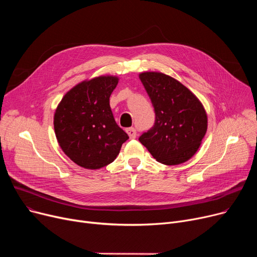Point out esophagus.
<instances>
[{
  "label": "esophagus",
  "mask_w": 257,
  "mask_h": 257,
  "mask_svg": "<svg viewBox=\"0 0 257 257\" xmlns=\"http://www.w3.org/2000/svg\"><path fill=\"white\" fill-rule=\"evenodd\" d=\"M126 132L128 133V136H129L130 139H136L137 138V129L136 128H133V127L128 128V129H126Z\"/></svg>",
  "instance_id": "obj_1"
}]
</instances>
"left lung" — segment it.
Here are the masks:
<instances>
[{"mask_svg": "<svg viewBox=\"0 0 257 257\" xmlns=\"http://www.w3.org/2000/svg\"><path fill=\"white\" fill-rule=\"evenodd\" d=\"M155 110V125L140 142L158 161L176 166L190 160L207 131L203 104L178 80L160 72L139 75Z\"/></svg>", "mask_w": 257, "mask_h": 257, "instance_id": "1", "label": "left lung"}]
</instances>
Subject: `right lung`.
<instances>
[{"mask_svg":"<svg viewBox=\"0 0 257 257\" xmlns=\"http://www.w3.org/2000/svg\"><path fill=\"white\" fill-rule=\"evenodd\" d=\"M118 77L101 75L67 91L54 113V130L64 154L76 165L98 170L111 164L129 137L113 118L109 98Z\"/></svg>","mask_w":257,"mask_h":257,"instance_id":"1","label":"right lung"}]
</instances>
